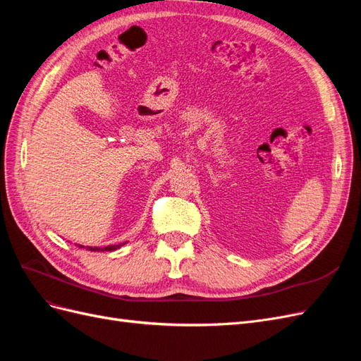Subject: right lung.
Masks as SVG:
<instances>
[{"label":"right lung","instance_id":"right-lung-1","mask_svg":"<svg viewBox=\"0 0 361 361\" xmlns=\"http://www.w3.org/2000/svg\"><path fill=\"white\" fill-rule=\"evenodd\" d=\"M123 244H117V245H108V247H87L89 248L90 251H113V250H117V248H120L122 247ZM78 247H81V248H84L82 245H78Z\"/></svg>","mask_w":361,"mask_h":361}]
</instances>
